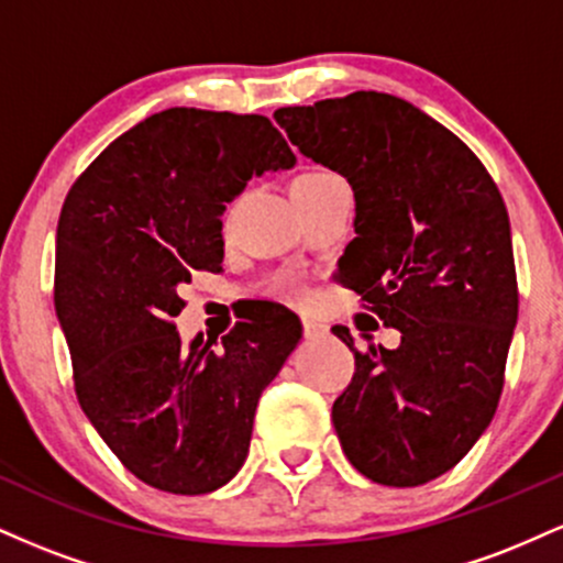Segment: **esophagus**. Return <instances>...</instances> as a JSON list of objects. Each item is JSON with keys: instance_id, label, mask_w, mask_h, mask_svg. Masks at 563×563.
I'll return each instance as SVG.
<instances>
[{"instance_id": "esophagus-1", "label": "esophagus", "mask_w": 563, "mask_h": 563, "mask_svg": "<svg viewBox=\"0 0 563 563\" xmlns=\"http://www.w3.org/2000/svg\"><path fill=\"white\" fill-rule=\"evenodd\" d=\"M301 325H303V339L314 341V339H320V335H325V325H322V322H318V320L303 318Z\"/></svg>"}]
</instances>
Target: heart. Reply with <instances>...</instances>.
Masks as SVG:
<instances>
[{
  "label": "heart",
  "mask_w": 563,
  "mask_h": 563,
  "mask_svg": "<svg viewBox=\"0 0 563 563\" xmlns=\"http://www.w3.org/2000/svg\"><path fill=\"white\" fill-rule=\"evenodd\" d=\"M328 172H309V174H301V177H296V179H318V177H325ZM283 290H286V294H299V288L294 286V283H283L280 286Z\"/></svg>",
  "instance_id": "heart-1"
}]
</instances>
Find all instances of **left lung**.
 Wrapping results in <instances>:
<instances>
[{"instance_id":"obj_1","label":"left lung","mask_w":563,"mask_h":563,"mask_svg":"<svg viewBox=\"0 0 563 563\" xmlns=\"http://www.w3.org/2000/svg\"><path fill=\"white\" fill-rule=\"evenodd\" d=\"M277 126L354 190V238L335 280L357 290L397 349H354L333 402L341 450L386 487L450 471L495 416L516 318L508 211L482 161L402 97L354 92L277 108Z\"/></svg>"}]
</instances>
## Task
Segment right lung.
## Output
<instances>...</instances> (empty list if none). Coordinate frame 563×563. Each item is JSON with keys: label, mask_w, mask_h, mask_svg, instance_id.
<instances>
[{"label": "right lung", "mask_w": 563, "mask_h": 563, "mask_svg": "<svg viewBox=\"0 0 563 563\" xmlns=\"http://www.w3.org/2000/svg\"><path fill=\"white\" fill-rule=\"evenodd\" d=\"M264 115L169 108L115 137L76 179L55 241V309L81 410L137 479L174 495L228 484L262 391L301 341L264 303L214 349L174 318L192 269H222L219 217L251 177L294 169Z\"/></svg>", "instance_id": "right-lung-1"}]
</instances>
